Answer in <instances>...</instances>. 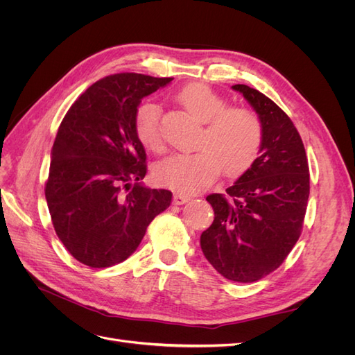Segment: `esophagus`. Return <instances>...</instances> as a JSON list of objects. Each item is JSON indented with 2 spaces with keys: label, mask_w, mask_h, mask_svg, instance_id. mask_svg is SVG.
I'll list each match as a JSON object with an SVG mask.
<instances>
[{
  "label": "esophagus",
  "mask_w": 355,
  "mask_h": 355,
  "mask_svg": "<svg viewBox=\"0 0 355 355\" xmlns=\"http://www.w3.org/2000/svg\"><path fill=\"white\" fill-rule=\"evenodd\" d=\"M191 200V197L189 196H185V194H175L173 196V202L175 204H178V206H180V204H185V202H188Z\"/></svg>",
  "instance_id": "1"
}]
</instances>
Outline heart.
Wrapping results in <instances>:
<instances>
[{
    "label": "heart",
    "instance_id": "obj_1",
    "mask_svg": "<svg viewBox=\"0 0 355 355\" xmlns=\"http://www.w3.org/2000/svg\"><path fill=\"white\" fill-rule=\"evenodd\" d=\"M176 101L204 128L194 154H178L161 161L155 178L178 192H197L211 185L223 170L239 178L252 167L262 145V123L252 110L227 106V99L206 84H189ZM135 130L141 144L153 153H163L166 144L159 128V108L153 102L137 106Z\"/></svg>",
    "mask_w": 355,
    "mask_h": 355
}]
</instances>
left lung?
Returning <instances> with one entry per match:
<instances>
[{"mask_svg":"<svg viewBox=\"0 0 355 355\" xmlns=\"http://www.w3.org/2000/svg\"><path fill=\"white\" fill-rule=\"evenodd\" d=\"M259 115V157L227 194H210L214 220L201 234V250L220 275L253 283L280 266L302 232L309 197V167L299 132L270 98L232 85Z\"/></svg>","mask_w":355,"mask_h":355,"instance_id":"left-lung-1","label":"left lung"}]
</instances>
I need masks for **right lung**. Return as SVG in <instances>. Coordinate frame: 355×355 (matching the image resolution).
<instances>
[{
  "label": "right lung",
  "instance_id": "add662e5",
  "mask_svg": "<svg viewBox=\"0 0 355 355\" xmlns=\"http://www.w3.org/2000/svg\"><path fill=\"white\" fill-rule=\"evenodd\" d=\"M173 78L121 72L92 84L63 118L51 149L46 200L59 240L78 262L125 261L171 202L142 185L145 148L135 130L142 98Z\"/></svg>",
  "mask_w": 355,
  "mask_h": 355
}]
</instances>
